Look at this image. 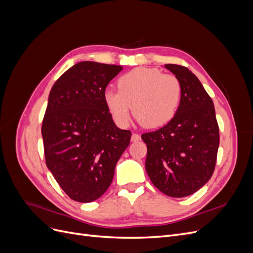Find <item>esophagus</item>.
I'll list each match as a JSON object with an SVG mask.
<instances>
[{"label": "esophagus", "instance_id": "1", "mask_svg": "<svg viewBox=\"0 0 253 253\" xmlns=\"http://www.w3.org/2000/svg\"><path fill=\"white\" fill-rule=\"evenodd\" d=\"M140 138H141L140 135L134 133V134L132 135V137H131V140H132V141H134V142H136V141H139V140H140Z\"/></svg>", "mask_w": 253, "mask_h": 253}]
</instances>
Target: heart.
Here are the masks:
<instances>
[{"label": "heart", "mask_w": 253, "mask_h": 253, "mask_svg": "<svg viewBox=\"0 0 253 253\" xmlns=\"http://www.w3.org/2000/svg\"><path fill=\"white\" fill-rule=\"evenodd\" d=\"M117 88L106 90L104 101L115 122L122 126L128 124L132 104L137 120L144 127L155 128L171 121L180 103L178 79L154 67H137L122 75Z\"/></svg>", "instance_id": "heart-1"}]
</instances>
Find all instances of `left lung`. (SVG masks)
I'll return each mask as SVG.
<instances>
[{
    "mask_svg": "<svg viewBox=\"0 0 253 253\" xmlns=\"http://www.w3.org/2000/svg\"><path fill=\"white\" fill-rule=\"evenodd\" d=\"M178 79L181 98L173 119L141 135L147 143L145 170L159 191L171 197L195 193L215 169L219 128L211 97L187 67L166 64Z\"/></svg>",
    "mask_w": 253,
    "mask_h": 253,
    "instance_id": "1",
    "label": "left lung"
}]
</instances>
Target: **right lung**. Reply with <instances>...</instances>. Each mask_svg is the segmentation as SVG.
<instances>
[{"instance_id": "1", "label": "right lung", "mask_w": 253, "mask_h": 253, "mask_svg": "<svg viewBox=\"0 0 253 253\" xmlns=\"http://www.w3.org/2000/svg\"><path fill=\"white\" fill-rule=\"evenodd\" d=\"M120 65L83 61L53 84L42 122L45 163L73 201L90 203L111 186L131 131L114 124L105 88Z\"/></svg>"}]
</instances>
